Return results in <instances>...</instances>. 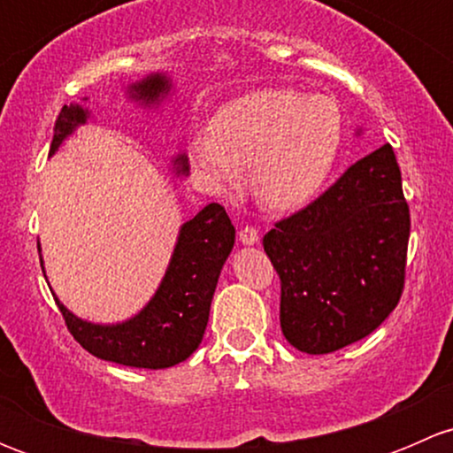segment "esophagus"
Returning <instances> with one entry per match:
<instances>
[{"instance_id": "34e87169", "label": "esophagus", "mask_w": 453, "mask_h": 453, "mask_svg": "<svg viewBox=\"0 0 453 453\" xmlns=\"http://www.w3.org/2000/svg\"><path fill=\"white\" fill-rule=\"evenodd\" d=\"M239 241H241V243H243V245H254V243H258V230H256L254 226L241 227Z\"/></svg>"}]
</instances>
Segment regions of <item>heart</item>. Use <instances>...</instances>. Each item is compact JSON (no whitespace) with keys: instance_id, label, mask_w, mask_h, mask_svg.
Segmentation results:
<instances>
[{"instance_id":"1","label":"heart","mask_w":453,"mask_h":453,"mask_svg":"<svg viewBox=\"0 0 453 453\" xmlns=\"http://www.w3.org/2000/svg\"><path fill=\"white\" fill-rule=\"evenodd\" d=\"M342 113L331 98L296 89H258L217 111L210 135L193 142V162L221 184L254 162L256 197L272 210H294L331 175L342 149Z\"/></svg>"}]
</instances>
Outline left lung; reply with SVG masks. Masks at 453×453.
<instances>
[{"instance_id": "obj_1", "label": "left lung", "mask_w": 453, "mask_h": 453, "mask_svg": "<svg viewBox=\"0 0 453 453\" xmlns=\"http://www.w3.org/2000/svg\"><path fill=\"white\" fill-rule=\"evenodd\" d=\"M408 239L410 208L390 144L273 223L263 248L280 278L287 342L324 355L370 335L403 294Z\"/></svg>"}]
</instances>
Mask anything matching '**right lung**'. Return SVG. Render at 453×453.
Here are the masks:
<instances>
[{"label": "right lung", "mask_w": 453, "mask_h": 453, "mask_svg": "<svg viewBox=\"0 0 453 453\" xmlns=\"http://www.w3.org/2000/svg\"><path fill=\"white\" fill-rule=\"evenodd\" d=\"M166 91V76L153 74L142 83L131 85L129 94L142 103H153ZM85 120L87 111L83 107L65 104L54 122L50 155ZM177 164L181 166V173L188 171L184 155ZM234 226L226 208L208 203L197 217L181 226L166 276L153 300L135 318L111 326L83 322L67 311L58 298H54L67 331L87 353L122 366L157 370L184 362L201 344L208 326L210 303L223 263L234 245Z\"/></svg>", "instance_id": "1"}]
</instances>
